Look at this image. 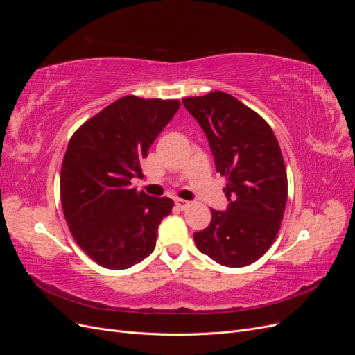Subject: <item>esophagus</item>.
Returning a JSON list of instances; mask_svg holds the SVG:
<instances>
[{"label":"esophagus","instance_id":"obj_1","mask_svg":"<svg viewBox=\"0 0 355 355\" xmlns=\"http://www.w3.org/2000/svg\"><path fill=\"white\" fill-rule=\"evenodd\" d=\"M175 204H176V206H178V207H179L180 210H185L187 207H189V206H191V201H187V200H182V198H176Z\"/></svg>","mask_w":355,"mask_h":355}]
</instances>
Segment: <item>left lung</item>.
I'll return each instance as SVG.
<instances>
[{"label":"left lung","instance_id":"left-lung-1","mask_svg":"<svg viewBox=\"0 0 355 355\" xmlns=\"http://www.w3.org/2000/svg\"><path fill=\"white\" fill-rule=\"evenodd\" d=\"M207 136L214 166L227 179V211L194 234L197 249L223 266L259 259L274 243L287 202V173L280 145L263 118L223 92L182 99Z\"/></svg>","mask_w":355,"mask_h":355}]
</instances>
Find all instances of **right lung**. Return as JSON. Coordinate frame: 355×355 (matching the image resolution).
<instances>
[{
  "label": "right lung",
  "mask_w": 355,
  "mask_h": 355,
  "mask_svg": "<svg viewBox=\"0 0 355 355\" xmlns=\"http://www.w3.org/2000/svg\"><path fill=\"white\" fill-rule=\"evenodd\" d=\"M178 99L124 96L85 121L68 144L60 170V201L72 237L90 259L127 270L153 253L158 225L173 200L132 187L142 161L175 116Z\"/></svg>",
  "instance_id": "1"
}]
</instances>
